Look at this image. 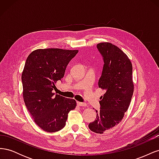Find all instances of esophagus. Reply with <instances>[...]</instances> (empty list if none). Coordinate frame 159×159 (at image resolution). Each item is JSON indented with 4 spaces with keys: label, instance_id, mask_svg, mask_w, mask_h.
I'll return each mask as SVG.
<instances>
[{
    "label": "esophagus",
    "instance_id": "esophagus-1",
    "mask_svg": "<svg viewBox=\"0 0 159 159\" xmlns=\"http://www.w3.org/2000/svg\"><path fill=\"white\" fill-rule=\"evenodd\" d=\"M78 105L80 107H85L87 104L85 103H82V102H78Z\"/></svg>",
    "mask_w": 159,
    "mask_h": 159
}]
</instances>
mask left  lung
Here are the masks:
<instances>
[{"label":"left lung","instance_id":"left-lung-1","mask_svg":"<svg viewBox=\"0 0 159 159\" xmlns=\"http://www.w3.org/2000/svg\"><path fill=\"white\" fill-rule=\"evenodd\" d=\"M97 47L104 61L98 85L105 93L100 98L96 120L88 127L91 131L103 134L121 121L131 103L134 84L132 64L125 53L110 42L99 43Z\"/></svg>","mask_w":159,"mask_h":159}]
</instances>
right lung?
Returning <instances> with one entry per match:
<instances>
[{
	"label": "right lung",
	"mask_w": 159,
	"mask_h": 159,
	"mask_svg": "<svg viewBox=\"0 0 159 159\" xmlns=\"http://www.w3.org/2000/svg\"><path fill=\"white\" fill-rule=\"evenodd\" d=\"M78 52V50L38 49L26 59L22 74L24 102L36 124L46 132L63 129L69 112L76 107L75 99L55 95L53 89Z\"/></svg>",
	"instance_id": "right-lung-1"
}]
</instances>
